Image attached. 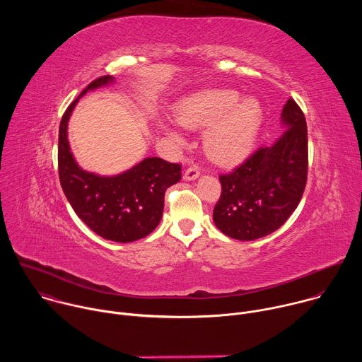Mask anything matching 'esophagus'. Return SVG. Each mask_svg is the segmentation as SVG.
<instances>
[{
	"label": "esophagus",
	"mask_w": 362,
	"mask_h": 362,
	"mask_svg": "<svg viewBox=\"0 0 362 362\" xmlns=\"http://www.w3.org/2000/svg\"><path fill=\"white\" fill-rule=\"evenodd\" d=\"M199 175H200V169L196 165H193V166H189L186 169V172L183 175V179L185 180H194V179L199 177Z\"/></svg>",
	"instance_id": "esophagus-1"
}]
</instances>
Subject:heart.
<instances>
[{"label":"heart","mask_w":362,"mask_h":362,"mask_svg":"<svg viewBox=\"0 0 362 362\" xmlns=\"http://www.w3.org/2000/svg\"><path fill=\"white\" fill-rule=\"evenodd\" d=\"M239 99L235 90H204L185 100L177 110V120L183 127L211 126L206 133V150L219 163L243 159L262 123V107L257 100ZM172 134L180 141L176 133Z\"/></svg>","instance_id":"heart-1"}]
</instances>
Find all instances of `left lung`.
Instances as JSON below:
<instances>
[{
	"instance_id": "left-lung-1",
	"label": "left lung",
	"mask_w": 362,
	"mask_h": 362,
	"mask_svg": "<svg viewBox=\"0 0 362 362\" xmlns=\"http://www.w3.org/2000/svg\"><path fill=\"white\" fill-rule=\"evenodd\" d=\"M282 123L289 129L271 147H259L219 176L222 193L214 221L229 238L255 240L275 232L300 202L308 177V129L293 98L284 106Z\"/></svg>"
}]
</instances>
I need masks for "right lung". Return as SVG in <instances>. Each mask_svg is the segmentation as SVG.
Segmentation results:
<instances>
[{
    "instance_id": "add662e5",
    "label": "right lung",
    "mask_w": 362,
    "mask_h": 362,
    "mask_svg": "<svg viewBox=\"0 0 362 362\" xmlns=\"http://www.w3.org/2000/svg\"><path fill=\"white\" fill-rule=\"evenodd\" d=\"M112 76L91 81L67 107L59 130V176L63 192L77 216L98 236L115 242H133L159 225L165 193L182 177V166L160 158H146L130 170L106 177L83 170L74 160L67 124L78 98L88 90L112 83Z\"/></svg>"
}]
</instances>
